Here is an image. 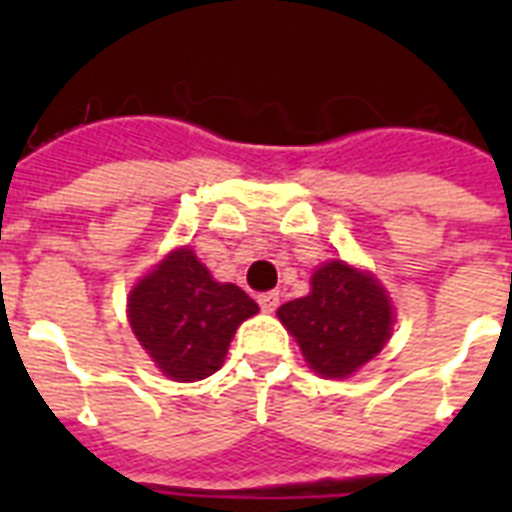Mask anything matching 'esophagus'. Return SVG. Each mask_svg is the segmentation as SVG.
<instances>
[{
  "label": "esophagus",
  "mask_w": 512,
  "mask_h": 512,
  "mask_svg": "<svg viewBox=\"0 0 512 512\" xmlns=\"http://www.w3.org/2000/svg\"><path fill=\"white\" fill-rule=\"evenodd\" d=\"M257 303H260V308H263L265 313H273L279 308V295H276V292H265V295L257 297Z\"/></svg>",
  "instance_id": "1"
}]
</instances>
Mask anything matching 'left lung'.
<instances>
[{
    "mask_svg": "<svg viewBox=\"0 0 512 512\" xmlns=\"http://www.w3.org/2000/svg\"><path fill=\"white\" fill-rule=\"evenodd\" d=\"M279 321L321 377H350L372 361L393 332V305L372 273L329 260L311 292L279 308Z\"/></svg>",
    "mask_w": 512,
    "mask_h": 512,
    "instance_id": "obj_1",
    "label": "left lung"
}]
</instances>
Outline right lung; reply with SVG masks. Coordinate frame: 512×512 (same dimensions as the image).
<instances>
[{
    "instance_id": "1",
    "label": "right lung",
    "mask_w": 512,
    "mask_h": 512,
    "mask_svg": "<svg viewBox=\"0 0 512 512\" xmlns=\"http://www.w3.org/2000/svg\"><path fill=\"white\" fill-rule=\"evenodd\" d=\"M260 311L236 284H220L191 247L164 257L127 297L130 327L151 361L170 380L215 374L241 321Z\"/></svg>"
}]
</instances>
